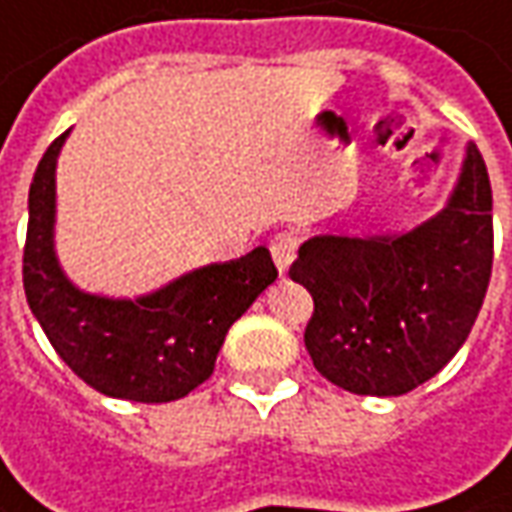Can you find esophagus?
<instances>
[{
  "label": "esophagus",
  "instance_id": "1",
  "mask_svg": "<svg viewBox=\"0 0 512 512\" xmlns=\"http://www.w3.org/2000/svg\"><path fill=\"white\" fill-rule=\"evenodd\" d=\"M295 250H298V236L295 234H276L270 239V253H273V262H276L278 273L287 276L290 264L295 262Z\"/></svg>",
  "mask_w": 512,
  "mask_h": 512
}]
</instances>
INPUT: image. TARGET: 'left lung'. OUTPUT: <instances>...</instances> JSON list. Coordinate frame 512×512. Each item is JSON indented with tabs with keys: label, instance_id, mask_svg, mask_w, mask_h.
I'll use <instances>...</instances> for the list:
<instances>
[{
	"label": "left lung",
	"instance_id": "obj_1",
	"mask_svg": "<svg viewBox=\"0 0 512 512\" xmlns=\"http://www.w3.org/2000/svg\"><path fill=\"white\" fill-rule=\"evenodd\" d=\"M493 195L477 144L446 206L410 231L320 234L298 248L292 281L312 292L303 343L331 384L404 396L463 348L493 264Z\"/></svg>",
	"mask_w": 512,
	"mask_h": 512
}]
</instances>
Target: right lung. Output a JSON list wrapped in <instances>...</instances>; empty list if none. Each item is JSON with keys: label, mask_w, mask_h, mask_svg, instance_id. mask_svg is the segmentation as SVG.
<instances>
[{"label": "right lung", "mask_w": 512, "mask_h": 512, "mask_svg": "<svg viewBox=\"0 0 512 512\" xmlns=\"http://www.w3.org/2000/svg\"><path fill=\"white\" fill-rule=\"evenodd\" d=\"M69 130L38 161L27 197L24 295L52 348L102 396L164 404L214 370L225 334L278 278L270 250L206 264L136 298L80 290L55 250V169Z\"/></svg>", "instance_id": "obj_1"}]
</instances>
